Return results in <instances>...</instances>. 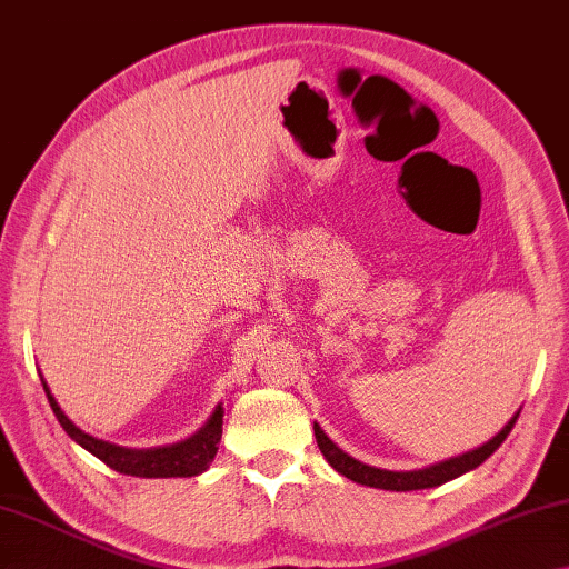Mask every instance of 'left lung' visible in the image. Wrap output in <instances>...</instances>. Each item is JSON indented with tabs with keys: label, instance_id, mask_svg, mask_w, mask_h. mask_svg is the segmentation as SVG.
I'll return each instance as SVG.
<instances>
[{
	"label": "left lung",
	"instance_id": "1",
	"mask_svg": "<svg viewBox=\"0 0 569 569\" xmlns=\"http://www.w3.org/2000/svg\"><path fill=\"white\" fill-rule=\"evenodd\" d=\"M517 419H519V412L509 419V425H506L503 430L493 437V440H488L486 445H480V448H476V450L462 452V456H458V458L442 460V462H437V466H430V468L407 470V473H397V470H381V468L366 466V462L356 460V458L348 456V452L340 450L338 445L320 430L318 422L312 425V430H315V440H318V448H320L322 456H326V460L338 470L340 476L351 478L353 483L383 488V491H419V488L442 486V483H448V480L478 468L480 462H483L486 458H491L493 452L498 450V445L506 440V435L511 432V427L517 425Z\"/></svg>",
	"mask_w": 569,
	"mask_h": 569
}]
</instances>
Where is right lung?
Wrapping results in <instances>:
<instances>
[{
    "instance_id": "right-lung-1",
    "label": "right lung",
    "mask_w": 569,
    "mask_h": 569,
    "mask_svg": "<svg viewBox=\"0 0 569 569\" xmlns=\"http://www.w3.org/2000/svg\"><path fill=\"white\" fill-rule=\"evenodd\" d=\"M42 389H46L48 401L56 412L58 422L63 430L73 437V440L91 452V456L107 462L109 468L124 476L137 478H190L203 473L211 466V460L218 452V442H221L223 432V407L218 405L211 419L200 427V430L188 437V440L168 445V448H152V450H132V448H119V445L96 440L89 432H83L81 427H76L71 419L63 415V409L58 407L56 397L50 395L46 379H42Z\"/></svg>"
}]
</instances>
